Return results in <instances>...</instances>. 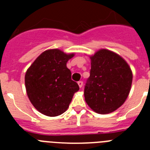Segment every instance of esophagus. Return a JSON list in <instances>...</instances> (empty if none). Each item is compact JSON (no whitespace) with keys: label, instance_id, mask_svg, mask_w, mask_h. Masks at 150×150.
Returning <instances> with one entry per match:
<instances>
[{"label":"esophagus","instance_id":"34e87169","mask_svg":"<svg viewBox=\"0 0 150 150\" xmlns=\"http://www.w3.org/2000/svg\"><path fill=\"white\" fill-rule=\"evenodd\" d=\"M77 83H78V85H79V88H82V87H83V81H81V80H80V81L78 82Z\"/></svg>","mask_w":150,"mask_h":150}]
</instances>
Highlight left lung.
Returning a JSON list of instances; mask_svg holds the SVG:
<instances>
[{
	"label": "left lung",
	"instance_id": "obj_1",
	"mask_svg": "<svg viewBox=\"0 0 150 150\" xmlns=\"http://www.w3.org/2000/svg\"><path fill=\"white\" fill-rule=\"evenodd\" d=\"M90 59L91 70L85 86V100L98 113L113 112L128 98L132 71L122 57L109 50H99Z\"/></svg>",
	"mask_w": 150,
	"mask_h": 150
}]
</instances>
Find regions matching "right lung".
<instances>
[{
  "instance_id": "add662e5",
  "label": "right lung",
  "mask_w": 150,
  "mask_h": 150,
  "mask_svg": "<svg viewBox=\"0 0 150 150\" xmlns=\"http://www.w3.org/2000/svg\"><path fill=\"white\" fill-rule=\"evenodd\" d=\"M74 55L57 49L46 50L28 69L25 77L27 95L41 113L49 116L62 114L79 89L66 65Z\"/></svg>"
}]
</instances>
